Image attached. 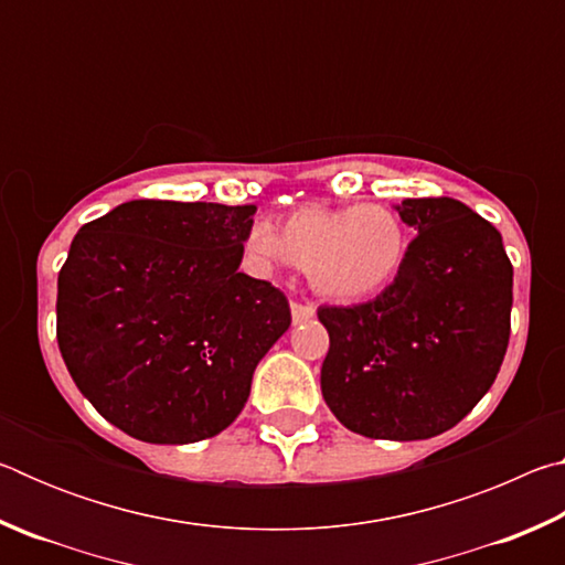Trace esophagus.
<instances>
[{"mask_svg": "<svg viewBox=\"0 0 565 565\" xmlns=\"http://www.w3.org/2000/svg\"><path fill=\"white\" fill-rule=\"evenodd\" d=\"M317 317V309H313L311 303H299V301H291V319L294 323H303Z\"/></svg>", "mask_w": 565, "mask_h": 565, "instance_id": "esophagus-1", "label": "esophagus"}]
</instances>
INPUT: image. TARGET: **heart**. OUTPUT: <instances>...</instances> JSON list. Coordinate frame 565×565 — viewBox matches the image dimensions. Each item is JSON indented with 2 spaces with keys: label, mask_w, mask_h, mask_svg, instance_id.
Masks as SVG:
<instances>
[{
  "label": "heart",
  "mask_w": 565,
  "mask_h": 565,
  "mask_svg": "<svg viewBox=\"0 0 565 565\" xmlns=\"http://www.w3.org/2000/svg\"><path fill=\"white\" fill-rule=\"evenodd\" d=\"M244 254L262 271L299 266L323 299L351 303L394 284L408 256V228L386 204L301 206L281 234L266 222L248 226Z\"/></svg>",
  "instance_id": "b5f03b06"
}]
</instances>
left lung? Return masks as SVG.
Segmentation results:
<instances>
[{
  "label": "left lung",
  "mask_w": 565,
  "mask_h": 565,
  "mask_svg": "<svg viewBox=\"0 0 565 565\" xmlns=\"http://www.w3.org/2000/svg\"><path fill=\"white\" fill-rule=\"evenodd\" d=\"M416 238L394 284L356 306H321V394L353 434L418 441L454 428L499 376L513 266L499 228L448 196L396 206Z\"/></svg>",
  "instance_id": "left-lung-1"
}]
</instances>
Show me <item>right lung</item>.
<instances>
[{
  "instance_id": "1",
  "label": "right lung",
  "mask_w": 565,
  "mask_h": 565,
  "mask_svg": "<svg viewBox=\"0 0 565 565\" xmlns=\"http://www.w3.org/2000/svg\"><path fill=\"white\" fill-rule=\"evenodd\" d=\"M256 206L137 199L74 236L56 341L76 388L139 441L222 434L289 329L284 291L238 271Z\"/></svg>"
}]
</instances>
